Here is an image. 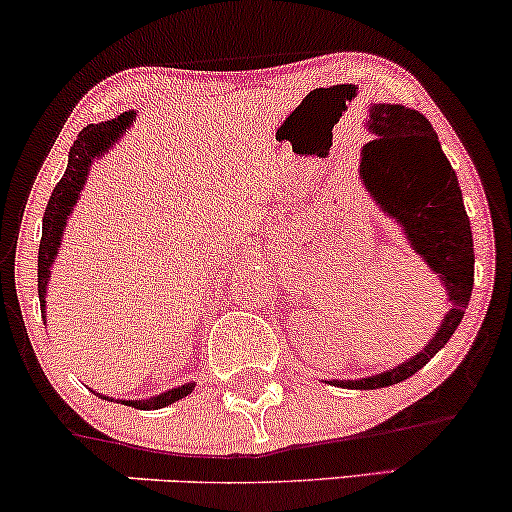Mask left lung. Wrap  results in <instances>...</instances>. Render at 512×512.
<instances>
[{
    "label": "left lung",
    "instance_id": "obj_1",
    "mask_svg": "<svg viewBox=\"0 0 512 512\" xmlns=\"http://www.w3.org/2000/svg\"><path fill=\"white\" fill-rule=\"evenodd\" d=\"M372 140L363 147L361 180L377 206L406 232L408 244L446 287L451 308L418 356L361 380H332L349 389H380L425 368L458 330L475 285L470 218L449 159L432 123L399 104L370 106Z\"/></svg>",
    "mask_w": 512,
    "mask_h": 512
}]
</instances>
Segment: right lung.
<instances>
[{
	"label": "right lung",
	"instance_id": "add662e5",
	"mask_svg": "<svg viewBox=\"0 0 512 512\" xmlns=\"http://www.w3.org/2000/svg\"><path fill=\"white\" fill-rule=\"evenodd\" d=\"M132 118H135V111H125L118 118H111V121L87 125V128L80 130L78 140L73 142L71 151H68V166L63 178L56 182L52 197H49L47 211H44L42 218V239H40V254H37V294H40V311L44 318V311H47V282L49 275H52V263L56 254H59L63 230H66L68 216L73 213V206L78 204L80 189L85 187L87 173H90V166L94 159L109 151L113 142H118V137L123 135L125 130L130 128ZM194 382L182 384V387L168 389L159 396H151V399L142 401H121L128 403V406H135L140 410H151V408H163L168 403H175L185 399L187 394H192ZM106 401H113L109 396H104Z\"/></svg>",
	"mask_w": 512,
	"mask_h": 512
}]
</instances>
